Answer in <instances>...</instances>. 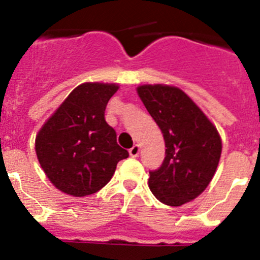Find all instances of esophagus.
<instances>
[{"mask_svg": "<svg viewBox=\"0 0 260 260\" xmlns=\"http://www.w3.org/2000/svg\"><path fill=\"white\" fill-rule=\"evenodd\" d=\"M140 152V147L138 146V144H135L134 147H132V148L128 149V153H130V156L132 157H137L138 154H139Z\"/></svg>", "mask_w": 260, "mask_h": 260, "instance_id": "34e87169", "label": "esophagus"}]
</instances>
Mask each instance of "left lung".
<instances>
[{
	"instance_id": "obj_1",
	"label": "left lung",
	"mask_w": 260,
	"mask_h": 260,
	"mask_svg": "<svg viewBox=\"0 0 260 260\" xmlns=\"http://www.w3.org/2000/svg\"><path fill=\"white\" fill-rule=\"evenodd\" d=\"M165 139V159L149 171L148 185L158 201L182 206L206 189L222 154L215 125L183 90L162 83L137 87Z\"/></svg>"
}]
</instances>
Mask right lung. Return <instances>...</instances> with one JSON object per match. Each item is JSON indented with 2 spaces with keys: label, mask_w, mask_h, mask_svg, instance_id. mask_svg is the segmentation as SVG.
Wrapping results in <instances>:
<instances>
[{
  "label": "right lung",
  "mask_w": 260,
  "mask_h": 260,
  "mask_svg": "<svg viewBox=\"0 0 260 260\" xmlns=\"http://www.w3.org/2000/svg\"><path fill=\"white\" fill-rule=\"evenodd\" d=\"M117 83H81L36 135L42 170L59 190L75 197L95 193L113 177L128 152L117 144L104 111Z\"/></svg>",
  "instance_id": "obj_1"
}]
</instances>
